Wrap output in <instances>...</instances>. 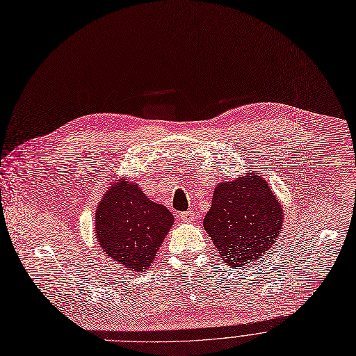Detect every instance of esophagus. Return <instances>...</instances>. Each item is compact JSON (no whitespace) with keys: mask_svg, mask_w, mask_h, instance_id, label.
Segmentation results:
<instances>
[{"mask_svg":"<svg viewBox=\"0 0 356 356\" xmlns=\"http://www.w3.org/2000/svg\"><path fill=\"white\" fill-rule=\"evenodd\" d=\"M180 218L184 222H191V221H195V213H193V211H183V213H180Z\"/></svg>","mask_w":356,"mask_h":356,"instance_id":"obj_1","label":"esophagus"}]
</instances>
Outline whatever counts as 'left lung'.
I'll list each match as a JSON object with an SVG mask.
<instances>
[{"instance_id":"8db88e82","label":"left lung","mask_w":356,"mask_h":356,"mask_svg":"<svg viewBox=\"0 0 356 356\" xmlns=\"http://www.w3.org/2000/svg\"><path fill=\"white\" fill-rule=\"evenodd\" d=\"M282 207L268 183L247 173L214 188L203 225L216 250L232 267L260 263L282 229Z\"/></svg>"}]
</instances>
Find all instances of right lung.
Wrapping results in <instances>:
<instances>
[{
  "label": "right lung",
  "instance_id": "obj_1",
  "mask_svg": "<svg viewBox=\"0 0 356 356\" xmlns=\"http://www.w3.org/2000/svg\"><path fill=\"white\" fill-rule=\"evenodd\" d=\"M95 217L99 245L113 261L136 273L146 271L154 261L175 222L169 209L152 202L126 179L108 188Z\"/></svg>",
  "mask_w": 356,
  "mask_h": 356
}]
</instances>
